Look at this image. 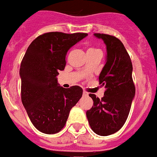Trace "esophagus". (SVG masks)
Listing matches in <instances>:
<instances>
[{"label": "esophagus", "instance_id": "1", "mask_svg": "<svg viewBox=\"0 0 157 157\" xmlns=\"http://www.w3.org/2000/svg\"><path fill=\"white\" fill-rule=\"evenodd\" d=\"M89 95V93L86 92V91H83V96H88Z\"/></svg>", "mask_w": 157, "mask_h": 157}]
</instances>
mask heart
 <instances>
[{"mask_svg":"<svg viewBox=\"0 0 157 157\" xmlns=\"http://www.w3.org/2000/svg\"><path fill=\"white\" fill-rule=\"evenodd\" d=\"M88 51H100V50H98V49H94V48H90L89 49Z\"/></svg>","mask_w":157,"mask_h":157,"instance_id":"b5f03b06","label":"heart"}]
</instances>
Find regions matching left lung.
<instances>
[{
    "instance_id": "8db88e82",
    "label": "left lung",
    "mask_w": 157,
    "mask_h": 157,
    "mask_svg": "<svg viewBox=\"0 0 157 157\" xmlns=\"http://www.w3.org/2000/svg\"><path fill=\"white\" fill-rule=\"evenodd\" d=\"M106 45V62L99 76L105 86L101 100L90 94L93 106L86 112L91 129L101 136H107L121 129L129 114L135 94L132 62L122 41L112 35L94 34Z\"/></svg>"
}]
</instances>
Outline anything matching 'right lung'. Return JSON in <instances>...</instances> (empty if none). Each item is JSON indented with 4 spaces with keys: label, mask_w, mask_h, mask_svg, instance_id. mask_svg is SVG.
Segmentation results:
<instances>
[{
    "label": "right lung",
    "mask_w": 157,
    "mask_h": 157,
    "mask_svg": "<svg viewBox=\"0 0 157 157\" xmlns=\"http://www.w3.org/2000/svg\"><path fill=\"white\" fill-rule=\"evenodd\" d=\"M87 35L62 32L41 34L32 41L22 60V102L31 123L44 134L63 129L70 110L82 97V88L61 87L56 76L65 68L67 51Z\"/></svg>",
    "instance_id": "obj_1"
}]
</instances>
